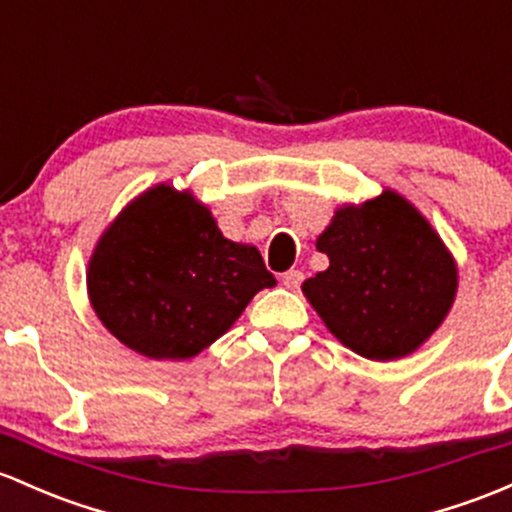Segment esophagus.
Segmentation results:
<instances>
[{
    "label": "esophagus",
    "mask_w": 512,
    "mask_h": 512,
    "mask_svg": "<svg viewBox=\"0 0 512 512\" xmlns=\"http://www.w3.org/2000/svg\"><path fill=\"white\" fill-rule=\"evenodd\" d=\"M280 283H283L288 290H298L300 283H302V273H300V271H288V273H283V278H280Z\"/></svg>",
    "instance_id": "1"
}]
</instances>
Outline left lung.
<instances>
[{
  "mask_svg": "<svg viewBox=\"0 0 512 512\" xmlns=\"http://www.w3.org/2000/svg\"><path fill=\"white\" fill-rule=\"evenodd\" d=\"M327 271L302 295L346 349L371 361L403 359L442 327L459 268L442 236L400 192L339 205L317 236Z\"/></svg>",
  "mask_w": 512,
  "mask_h": 512,
  "instance_id": "obj_1",
  "label": "left lung"
}]
</instances>
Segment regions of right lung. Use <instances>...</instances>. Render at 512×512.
I'll list each match as a JSON object with an SVG mask.
<instances>
[{
	"label": "right lung",
	"mask_w": 512,
	"mask_h": 512,
	"mask_svg": "<svg viewBox=\"0 0 512 512\" xmlns=\"http://www.w3.org/2000/svg\"><path fill=\"white\" fill-rule=\"evenodd\" d=\"M256 246L227 239L190 190L158 183L109 222L87 263V298L109 334L156 361L192 359L273 288Z\"/></svg>",
	"instance_id": "right-lung-1"
}]
</instances>
